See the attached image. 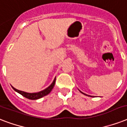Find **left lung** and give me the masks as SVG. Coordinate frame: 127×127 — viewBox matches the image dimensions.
<instances>
[{
  "label": "left lung",
  "mask_w": 127,
  "mask_h": 127,
  "mask_svg": "<svg viewBox=\"0 0 127 127\" xmlns=\"http://www.w3.org/2000/svg\"><path fill=\"white\" fill-rule=\"evenodd\" d=\"M80 92L82 93V94H84V95H88V96H90V97H93V96H91V95H87V94H84V93H83V92H82L80 90H79Z\"/></svg>",
  "instance_id": "obj_1"
}]
</instances>
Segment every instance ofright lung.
Masks as SVG:
<instances>
[{"instance_id":"obj_1","label":"right lung","mask_w":127,"mask_h":127,"mask_svg":"<svg viewBox=\"0 0 127 127\" xmlns=\"http://www.w3.org/2000/svg\"><path fill=\"white\" fill-rule=\"evenodd\" d=\"M55 80L56 77L55 78L53 82H52V84L50 85L49 86L47 87V88H45V90H43L36 93H28L26 92H23V91L18 90H17V89H16L13 86H12V88L14 89V90L16 91V92L19 93L20 94H21L22 95L25 97H26V98L29 99H33H33H38L41 98L45 96V95H48L51 92L52 89L53 88L54 86H55Z\"/></svg>"}]
</instances>
